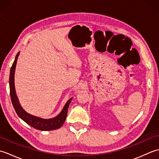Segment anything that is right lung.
I'll return each mask as SVG.
<instances>
[{"label":"right lung","instance_id":"add662e5","mask_svg":"<svg viewBox=\"0 0 159 159\" xmlns=\"http://www.w3.org/2000/svg\"><path fill=\"white\" fill-rule=\"evenodd\" d=\"M20 52L17 54L14 61H13V65L10 70V75H9V88H10V96H11V102L13 106V108L16 111V113L18 116L21 118V119L25 121L26 124H28L30 126L33 127L37 130H53L58 129V128L62 126L64 124L67 117V109L70 105V103L72 100V98L67 100V102L64 106L63 110L61 111V113L58 116L51 118V119H43L38 117H36L28 113L27 112L22 109V107L20 105L18 97H17L15 85H14V74L16 66L17 60L19 56Z\"/></svg>","mask_w":159,"mask_h":159}]
</instances>
